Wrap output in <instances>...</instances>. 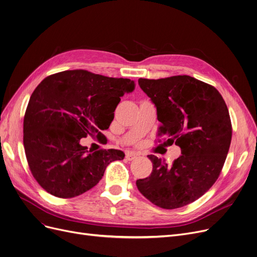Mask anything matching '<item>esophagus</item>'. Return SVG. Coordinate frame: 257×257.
Returning a JSON list of instances; mask_svg holds the SVG:
<instances>
[{
    "label": "esophagus",
    "instance_id": "obj_1",
    "mask_svg": "<svg viewBox=\"0 0 257 257\" xmlns=\"http://www.w3.org/2000/svg\"><path fill=\"white\" fill-rule=\"evenodd\" d=\"M137 157H138V155L136 153H133V152H127L126 153V159L129 160V161L134 160Z\"/></svg>",
    "mask_w": 257,
    "mask_h": 257
}]
</instances>
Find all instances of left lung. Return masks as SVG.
Wrapping results in <instances>:
<instances>
[{"instance_id": "obj_1", "label": "left lung", "mask_w": 257, "mask_h": 257, "mask_svg": "<svg viewBox=\"0 0 257 257\" xmlns=\"http://www.w3.org/2000/svg\"><path fill=\"white\" fill-rule=\"evenodd\" d=\"M139 84L156 106L157 137L165 145L179 146L182 155L172 166L148 155L152 173L137 180V186L158 207L185 206L203 196L220 176L232 137L227 105L217 88L191 76L141 78Z\"/></svg>"}]
</instances>
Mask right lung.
Masks as SVG:
<instances>
[{"instance_id":"obj_1","label":"right lung","mask_w":257,"mask_h":257,"mask_svg":"<svg viewBox=\"0 0 257 257\" xmlns=\"http://www.w3.org/2000/svg\"><path fill=\"white\" fill-rule=\"evenodd\" d=\"M136 88L130 79L84 70L45 78L31 94L24 117V147L35 180L49 194L74 198L89 191L106 167L124 159L119 150L87 151L80 140H100L120 97Z\"/></svg>"}]
</instances>
